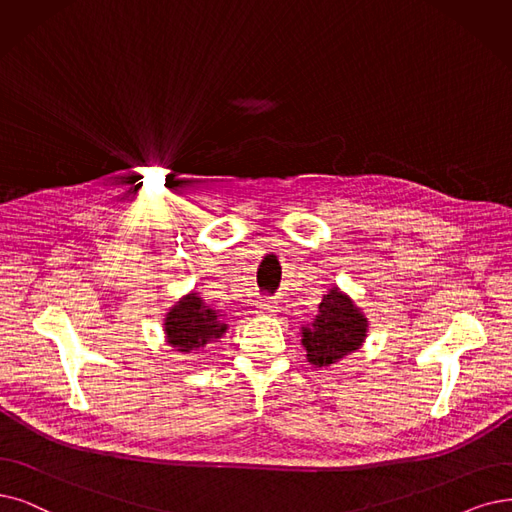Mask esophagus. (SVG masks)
<instances>
[{"label": "esophagus", "instance_id": "1", "mask_svg": "<svg viewBox=\"0 0 512 512\" xmlns=\"http://www.w3.org/2000/svg\"><path fill=\"white\" fill-rule=\"evenodd\" d=\"M280 312L276 301H270V299H263L257 304V314L259 316H276Z\"/></svg>", "mask_w": 512, "mask_h": 512}]
</instances>
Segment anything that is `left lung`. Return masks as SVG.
I'll return each mask as SVG.
<instances>
[{
	"label": "left lung",
	"mask_w": 512,
	"mask_h": 512,
	"mask_svg": "<svg viewBox=\"0 0 512 512\" xmlns=\"http://www.w3.org/2000/svg\"><path fill=\"white\" fill-rule=\"evenodd\" d=\"M299 331L308 363L327 369L365 344L369 318L346 291L333 285L320 299L318 314Z\"/></svg>",
	"instance_id": "obj_1"
}]
</instances>
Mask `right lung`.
<instances>
[{
  "mask_svg": "<svg viewBox=\"0 0 512 512\" xmlns=\"http://www.w3.org/2000/svg\"><path fill=\"white\" fill-rule=\"evenodd\" d=\"M162 331L166 346L181 354H198L227 333L225 314L208 306L200 293L189 291L164 314Z\"/></svg>",
  "mask_w": 512,
  "mask_h": 512,
  "instance_id": "add662e5",
  "label": "right lung"
}]
</instances>
